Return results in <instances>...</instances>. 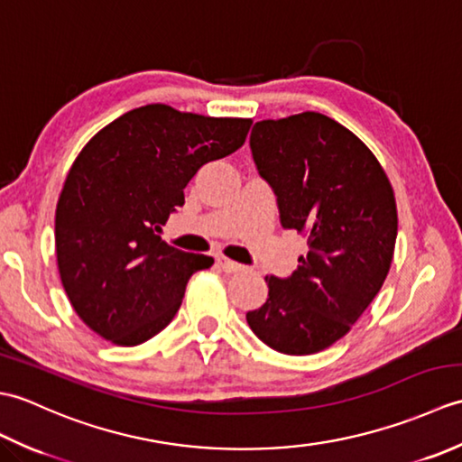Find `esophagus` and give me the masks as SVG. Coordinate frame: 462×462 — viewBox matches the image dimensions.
I'll return each mask as SVG.
<instances>
[{
    "label": "esophagus",
    "instance_id": "obj_1",
    "mask_svg": "<svg viewBox=\"0 0 462 462\" xmlns=\"http://www.w3.org/2000/svg\"><path fill=\"white\" fill-rule=\"evenodd\" d=\"M216 263H218V268H220L222 272H226V273H236V272L244 270L242 263L234 262V260H230V258H224V256H220L218 260H216Z\"/></svg>",
    "mask_w": 462,
    "mask_h": 462
}]
</instances>
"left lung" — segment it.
<instances>
[{
	"mask_svg": "<svg viewBox=\"0 0 462 462\" xmlns=\"http://www.w3.org/2000/svg\"><path fill=\"white\" fill-rule=\"evenodd\" d=\"M250 149L282 226L306 236L308 254L290 278L266 276L268 300L248 326L272 349L311 356L346 336L385 282L395 194L375 154L321 113L256 123Z\"/></svg>",
	"mask_w": 462,
	"mask_h": 462,
	"instance_id": "obj_1",
	"label": "left lung"
}]
</instances>
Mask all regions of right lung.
I'll return each mask as SVG.
<instances>
[{"instance_id": "add662e5", "label": "right lung", "mask_w": 462, "mask_h": 462, "mask_svg": "<svg viewBox=\"0 0 462 462\" xmlns=\"http://www.w3.org/2000/svg\"><path fill=\"white\" fill-rule=\"evenodd\" d=\"M250 125L156 103L121 115L83 146L57 202L55 252L85 326L125 347L169 326L192 273L214 260L159 234L200 166L238 151Z\"/></svg>"}]
</instances>
